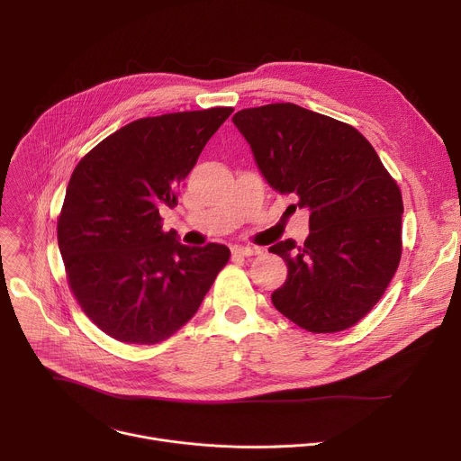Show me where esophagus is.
<instances>
[{
    "mask_svg": "<svg viewBox=\"0 0 461 461\" xmlns=\"http://www.w3.org/2000/svg\"><path fill=\"white\" fill-rule=\"evenodd\" d=\"M262 251V248L258 246H235L233 253L242 255V257H251V255H258Z\"/></svg>",
    "mask_w": 461,
    "mask_h": 461,
    "instance_id": "esophagus-1",
    "label": "esophagus"
}]
</instances>
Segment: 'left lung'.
I'll use <instances>...</instances> for the list:
<instances>
[{"label": "left lung", "mask_w": 461, "mask_h": 461, "mask_svg": "<svg viewBox=\"0 0 461 461\" xmlns=\"http://www.w3.org/2000/svg\"><path fill=\"white\" fill-rule=\"evenodd\" d=\"M267 182L310 210V235L270 246L288 277L274 306L313 334L359 322L383 297L402 258V191L375 149L345 122L268 104L235 113Z\"/></svg>", "instance_id": "1"}]
</instances>
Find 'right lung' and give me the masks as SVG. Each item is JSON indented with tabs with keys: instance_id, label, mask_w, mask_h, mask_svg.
<instances>
[{
	"instance_id": "1",
	"label": "right lung",
	"mask_w": 461,
	"mask_h": 461,
	"mask_svg": "<svg viewBox=\"0 0 461 461\" xmlns=\"http://www.w3.org/2000/svg\"><path fill=\"white\" fill-rule=\"evenodd\" d=\"M233 107L148 116L120 127L75 167L58 217L68 283L102 332L157 345L196 313L230 248L184 246L160 210Z\"/></svg>"
}]
</instances>
